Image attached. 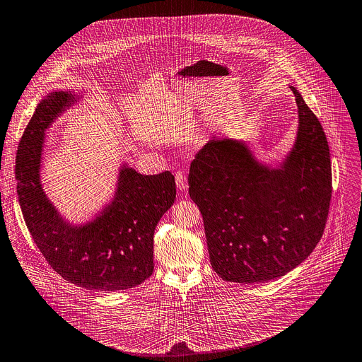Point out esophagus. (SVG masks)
Segmentation results:
<instances>
[{
	"instance_id": "1",
	"label": "esophagus",
	"mask_w": 362,
	"mask_h": 362,
	"mask_svg": "<svg viewBox=\"0 0 362 362\" xmlns=\"http://www.w3.org/2000/svg\"><path fill=\"white\" fill-rule=\"evenodd\" d=\"M175 179H176V186H177V189L179 190H187V187H189V183H187V176H186V173H183V172H177L176 175H175Z\"/></svg>"
}]
</instances>
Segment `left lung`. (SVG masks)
Wrapping results in <instances>:
<instances>
[{
  "label": "left lung",
  "instance_id": "1",
  "mask_svg": "<svg viewBox=\"0 0 362 362\" xmlns=\"http://www.w3.org/2000/svg\"><path fill=\"white\" fill-rule=\"evenodd\" d=\"M298 104L292 148L275 165L250 144L213 138L190 165L189 194L204 223L213 269L227 282L258 284L300 265L320 241L332 199V162L320 121Z\"/></svg>",
  "mask_w": 362,
  "mask_h": 362
}]
</instances>
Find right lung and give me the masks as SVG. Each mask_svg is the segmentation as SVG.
I'll return each instance as SVG.
<instances>
[{"instance_id": "right-lung-1", "label": "right lung", "mask_w": 362, "mask_h": 362, "mask_svg": "<svg viewBox=\"0 0 362 362\" xmlns=\"http://www.w3.org/2000/svg\"><path fill=\"white\" fill-rule=\"evenodd\" d=\"M80 100L71 90H54L39 101L16 152L18 200L36 247L63 279L90 291H125L153 272V233L176 200L175 176L141 175L122 162L111 199L86 221L66 218L40 172L46 131Z\"/></svg>"}]
</instances>
